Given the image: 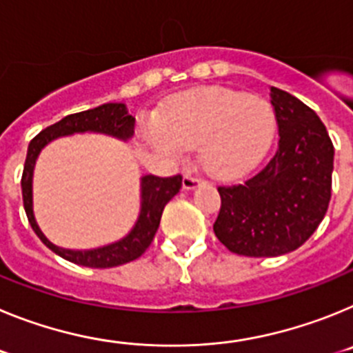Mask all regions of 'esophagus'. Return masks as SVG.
<instances>
[{
	"label": "esophagus",
	"instance_id": "34e87169",
	"mask_svg": "<svg viewBox=\"0 0 353 353\" xmlns=\"http://www.w3.org/2000/svg\"><path fill=\"white\" fill-rule=\"evenodd\" d=\"M201 183V180L196 179V176H191V174H185L182 180V189L183 191H192L194 187H198Z\"/></svg>",
	"mask_w": 353,
	"mask_h": 353
}]
</instances>
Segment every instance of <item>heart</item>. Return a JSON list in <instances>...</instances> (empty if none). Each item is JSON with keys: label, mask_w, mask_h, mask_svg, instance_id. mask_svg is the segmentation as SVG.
I'll return each mask as SVG.
<instances>
[{"label": "heart", "mask_w": 353, "mask_h": 353, "mask_svg": "<svg viewBox=\"0 0 353 353\" xmlns=\"http://www.w3.org/2000/svg\"><path fill=\"white\" fill-rule=\"evenodd\" d=\"M152 143L161 152L198 148L210 176L235 180L263 159L276 134L274 108L260 97L224 88L187 93L159 109Z\"/></svg>", "instance_id": "1"}]
</instances>
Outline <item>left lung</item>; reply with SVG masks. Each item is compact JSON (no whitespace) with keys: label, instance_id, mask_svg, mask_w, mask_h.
I'll use <instances>...</instances> for the list:
<instances>
[{"label":"left lung","instance_id":"obj_1","mask_svg":"<svg viewBox=\"0 0 353 353\" xmlns=\"http://www.w3.org/2000/svg\"><path fill=\"white\" fill-rule=\"evenodd\" d=\"M279 143L274 157L244 183L219 187L215 236L242 256H281L301 248L325 217L334 146L313 109L270 88Z\"/></svg>","mask_w":353,"mask_h":353}]
</instances>
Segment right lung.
I'll use <instances>...</instances> for the list:
<instances>
[{
    "label": "right lung",
    "instance_id": "add662e5",
    "mask_svg": "<svg viewBox=\"0 0 353 353\" xmlns=\"http://www.w3.org/2000/svg\"><path fill=\"white\" fill-rule=\"evenodd\" d=\"M134 123H136V118L129 114L125 104L109 102V104H102L99 108L61 118L54 125L43 129L37 138L31 139L30 146H28L23 180H21L28 221L43 244L67 261L81 265V267H92V269H109V267L129 263L141 256L157 233L162 210L173 196L179 194L180 187H182V176L180 174L170 176V179H159L154 174L141 176L139 215L134 226L130 228V232L123 239L95 249H65L52 244L51 240L43 235L37 224L35 214H33V171H35L37 159L49 143L58 138L72 136V134L97 132L117 138L120 141H129L134 136Z\"/></svg>",
    "mask_w": 353,
    "mask_h": 353
}]
</instances>
